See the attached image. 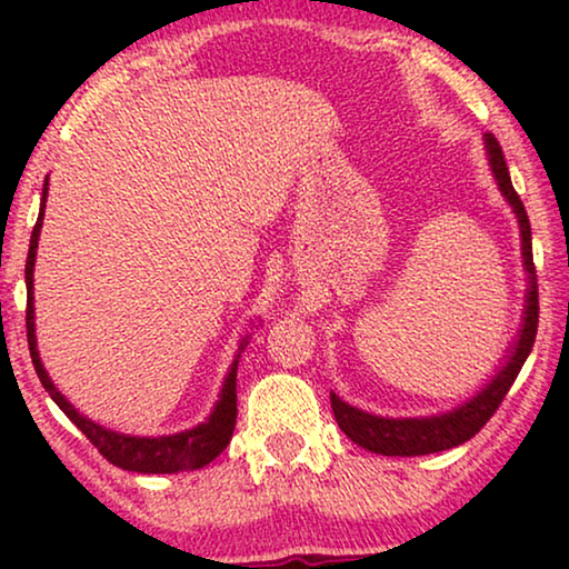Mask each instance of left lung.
I'll use <instances>...</instances> for the list:
<instances>
[{"label": "left lung", "instance_id": "left-lung-1", "mask_svg": "<svg viewBox=\"0 0 569 569\" xmlns=\"http://www.w3.org/2000/svg\"><path fill=\"white\" fill-rule=\"evenodd\" d=\"M485 147L489 166L500 186L502 197L508 199L512 212L518 217L520 224V246H523V267L528 271V290H526V306H523V323H520L518 341L512 345L508 360L497 376L481 388L477 396H471L469 401L456 407L453 411L435 417H409V419H391V417H376L368 411L349 407L347 401H341L337 393H331V409L333 417L341 427V432L349 440L362 446L370 453L380 456H427V453H440V450L456 448L461 442L471 440L481 427L489 422V417L495 415L500 407L505 393L510 391V386L516 383L520 368H523L526 357L531 355L536 329H539V287H536V267H533V248H531V222H528L526 207L520 197L512 189L508 166H505L502 147L497 142L495 134H485Z\"/></svg>", "mask_w": 569, "mask_h": 569}]
</instances>
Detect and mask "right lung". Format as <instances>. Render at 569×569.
<instances>
[{
	"instance_id": "add662e5",
	"label": "right lung",
	"mask_w": 569,
	"mask_h": 569,
	"mask_svg": "<svg viewBox=\"0 0 569 569\" xmlns=\"http://www.w3.org/2000/svg\"><path fill=\"white\" fill-rule=\"evenodd\" d=\"M46 197H49V178L43 183V199H41V212H38V222L30 236V251L26 261V287H28V308H26V329H28V347H30V360L36 365L38 378L57 407L80 427L84 438L100 450V456L108 458L113 466L137 473H178V471H193L214 461L217 456L228 448L236 430V417H238V393H236V376H238V357L230 365L228 378H224L220 399H217L212 415L207 417V422H201L191 430L176 432V435H160V438H134V435H121L113 430H106L92 419L82 417L64 396L57 391V386L51 383L49 372H46L41 357H38L36 345V313H33V267H36V248L38 236H41L43 224V209ZM246 347V339L240 349Z\"/></svg>"
}]
</instances>
